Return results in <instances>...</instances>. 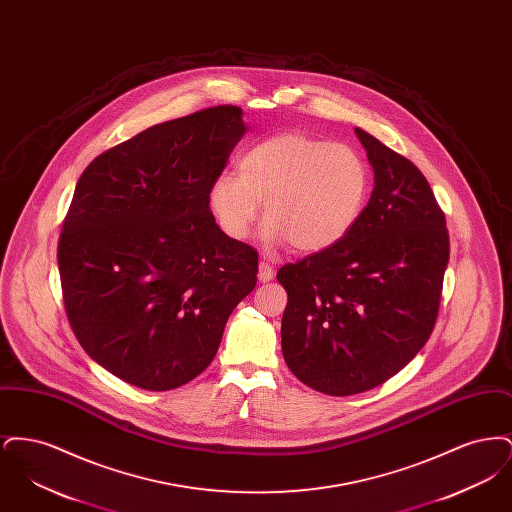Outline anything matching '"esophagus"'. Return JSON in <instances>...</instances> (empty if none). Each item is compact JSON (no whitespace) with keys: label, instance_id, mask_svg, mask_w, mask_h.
Segmentation results:
<instances>
[{"label":"esophagus","instance_id":"esophagus-1","mask_svg":"<svg viewBox=\"0 0 512 512\" xmlns=\"http://www.w3.org/2000/svg\"><path fill=\"white\" fill-rule=\"evenodd\" d=\"M259 282H270L274 278V270L268 265L267 261L259 263Z\"/></svg>","mask_w":512,"mask_h":512}]
</instances>
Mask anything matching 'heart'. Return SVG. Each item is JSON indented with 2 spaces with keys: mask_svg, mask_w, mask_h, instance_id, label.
Instances as JSON below:
<instances>
[{
  "mask_svg": "<svg viewBox=\"0 0 512 512\" xmlns=\"http://www.w3.org/2000/svg\"><path fill=\"white\" fill-rule=\"evenodd\" d=\"M368 186L355 149L284 132L247 149L238 174L220 172L209 188V209L228 238L244 240L263 203L268 244L290 242L299 253H318L353 230Z\"/></svg>",
  "mask_w": 512,
  "mask_h": 512,
  "instance_id": "b5f03b06",
  "label": "heart"
}]
</instances>
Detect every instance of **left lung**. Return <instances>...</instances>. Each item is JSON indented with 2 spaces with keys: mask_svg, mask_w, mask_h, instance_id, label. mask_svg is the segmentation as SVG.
<instances>
[{
  "mask_svg": "<svg viewBox=\"0 0 512 512\" xmlns=\"http://www.w3.org/2000/svg\"><path fill=\"white\" fill-rule=\"evenodd\" d=\"M374 190L340 244L278 270L288 292L282 353L326 395L372 390L409 365L438 318L449 263L445 217L409 159L355 128Z\"/></svg>",
  "mask_w": 512,
  "mask_h": 512,
  "instance_id": "left-lung-1",
  "label": "left lung"
}]
</instances>
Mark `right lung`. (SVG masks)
Wrapping results in <instances>:
<instances>
[{"mask_svg":"<svg viewBox=\"0 0 512 512\" xmlns=\"http://www.w3.org/2000/svg\"><path fill=\"white\" fill-rule=\"evenodd\" d=\"M245 132L240 107L203 109L111 147L78 178L57 249L67 317L84 351L132 386L199 376L257 284V251L209 209Z\"/></svg>","mask_w":512,"mask_h":512,"instance_id":"1","label":"right lung"}]
</instances>
